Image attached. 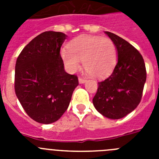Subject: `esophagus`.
Masks as SVG:
<instances>
[{"label": "esophagus", "instance_id": "esophagus-1", "mask_svg": "<svg viewBox=\"0 0 159 159\" xmlns=\"http://www.w3.org/2000/svg\"><path fill=\"white\" fill-rule=\"evenodd\" d=\"M79 82L80 84H84V83L86 82V79L84 78V77H79Z\"/></svg>", "mask_w": 159, "mask_h": 159}]
</instances>
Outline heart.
Wrapping results in <instances>:
<instances>
[{
  "label": "heart",
  "instance_id": "heart-1",
  "mask_svg": "<svg viewBox=\"0 0 159 159\" xmlns=\"http://www.w3.org/2000/svg\"><path fill=\"white\" fill-rule=\"evenodd\" d=\"M60 56L69 71H76L83 61L84 69L94 78L110 75L118 60L116 43L110 38L99 36H78L68 43V49H62Z\"/></svg>",
  "mask_w": 159,
  "mask_h": 159
}]
</instances>
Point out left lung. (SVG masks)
Masks as SVG:
<instances>
[{
	"instance_id": "left-lung-1",
	"label": "left lung",
	"mask_w": 159,
	"mask_h": 159,
	"mask_svg": "<svg viewBox=\"0 0 159 159\" xmlns=\"http://www.w3.org/2000/svg\"><path fill=\"white\" fill-rule=\"evenodd\" d=\"M106 34L116 43L118 63L110 76L98 82L99 86L92 102L103 116L119 119L139 104L147 71L142 55L134 46L112 32H106Z\"/></svg>"
}]
</instances>
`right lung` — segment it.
I'll use <instances>...</instances> for the list:
<instances>
[{
    "label": "right lung",
    "instance_id": "right-lung-1",
    "mask_svg": "<svg viewBox=\"0 0 159 159\" xmlns=\"http://www.w3.org/2000/svg\"><path fill=\"white\" fill-rule=\"evenodd\" d=\"M66 36L63 32H42L24 48L16 60V97L28 116L38 123L58 120L79 84L77 75L64 71L60 52Z\"/></svg>",
    "mask_w": 159,
    "mask_h": 159
}]
</instances>
